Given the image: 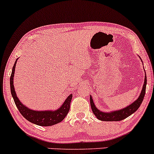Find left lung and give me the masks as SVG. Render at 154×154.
I'll list each match as a JSON object with an SVG mask.
<instances>
[{"mask_svg": "<svg viewBox=\"0 0 154 154\" xmlns=\"http://www.w3.org/2000/svg\"><path fill=\"white\" fill-rule=\"evenodd\" d=\"M142 61V60H141ZM143 63V61H142ZM146 73V72H145ZM147 84V77L146 74L145 75L144 79V84H143V89L141 90L140 94L139 97L136 100H134L132 103L129 105L126 108H122V109L113 110V111L110 112H103L101 111L98 109L94 105V101H93L92 97L90 95V105L91 110H92L93 113L95 115V116L100 121H104V122H119V121H122L123 119L127 118L129 116L132 115L133 113L137 110L140 106L141 103H142L143 98L145 97L146 94V88Z\"/></svg>", "mask_w": 154, "mask_h": 154, "instance_id": "left-lung-1", "label": "left lung"}]
</instances>
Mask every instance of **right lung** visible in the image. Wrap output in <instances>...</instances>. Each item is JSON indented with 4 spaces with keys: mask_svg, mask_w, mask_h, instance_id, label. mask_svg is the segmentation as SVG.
<instances>
[{
    "mask_svg": "<svg viewBox=\"0 0 154 154\" xmlns=\"http://www.w3.org/2000/svg\"><path fill=\"white\" fill-rule=\"evenodd\" d=\"M17 60H18V58L15 61L14 65L12 68L11 75L10 77V87H11L12 97L14 100L15 105L18 108L19 111L27 121H29L31 123L36 124V125L42 126V127H49V126L54 125V124L61 122L68 114L69 110H70V102H71L72 97V94L67 97L63 104L58 109L55 110H35L30 109L28 107L25 106L19 100L16 91H15L14 86V76L15 68H16Z\"/></svg>",
    "mask_w": 154,
    "mask_h": 154,
    "instance_id": "obj_1",
    "label": "right lung"
}]
</instances>
